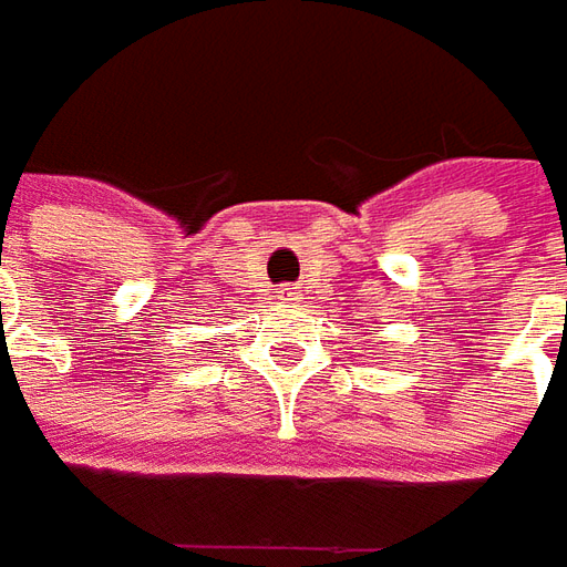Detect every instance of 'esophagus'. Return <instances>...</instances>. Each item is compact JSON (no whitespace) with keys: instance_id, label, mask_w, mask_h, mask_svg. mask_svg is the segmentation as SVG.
<instances>
[{"instance_id":"1","label":"esophagus","mask_w":567,"mask_h":567,"mask_svg":"<svg viewBox=\"0 0 567 567\" xmlns=\"http://www.w3.org/2000/svg\"><path fill=\"white\" fill-rule=\"evenodd\" d=\"M299 287H280V299H299Z\"/></svg>"}]
</instances>
